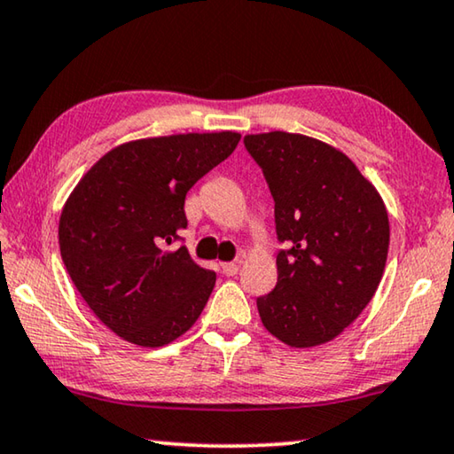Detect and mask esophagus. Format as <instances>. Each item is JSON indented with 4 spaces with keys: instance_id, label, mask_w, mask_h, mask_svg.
<instances>
[{
    "instance_id": "esophagus-1",
    "label": "esophagus",
    "mask_w": 454,
    "mask_h": 454,
    "mask_svg": "<svg viewBox=\"0 0 454 454\" xmlns=\"http://www.w3.org/2000/svg\"><path fill=\"white\" fill-rule=\"evenodd\" d=\"M222 272H224L226 277H234L236 272H239V262H222Z\"/></svg>"
}]
</instances>
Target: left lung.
Segmentation results:
<instances>
[{
    "label": "left lung",
    "instance_id": "obj_1",
    "mask_svg": "<svg viewBox=\"0 0 454 454\" xmlns=\"http://www.w3.org/2000/svg\"><path fill=\"white\" fill-rule=\"evenodd\" d=\"M275 200L277 286L256 299L262 325L291 348L335 340L382 280L390 222L384 200L340 149L313 137H244Z\"/></svg>",
    "mask_w": 454,
    "mask_h": 454
}]
</instances>
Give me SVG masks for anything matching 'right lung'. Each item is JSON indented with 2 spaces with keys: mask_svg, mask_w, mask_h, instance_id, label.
Instances as JSON below:
<instances>
[{
  "mask_svg": "<svg viewBox=\"0 0 454 454\" xmlns=\"http://www.w3.org/2000/svg\"><path fill=\"white\" fill-rule=\"evenodd\" d=\"M240 133L151 137L111 149L62 207L64 266L92 313L125 341L161 348L210 299L215 272L169 248L188 226L185 193L232 153Z\"/></svg>",
  "mask_w": 454,
  "mask_h": 454,
  "instance_id": "1",
  "label": "right lung"
}]
</instances>
